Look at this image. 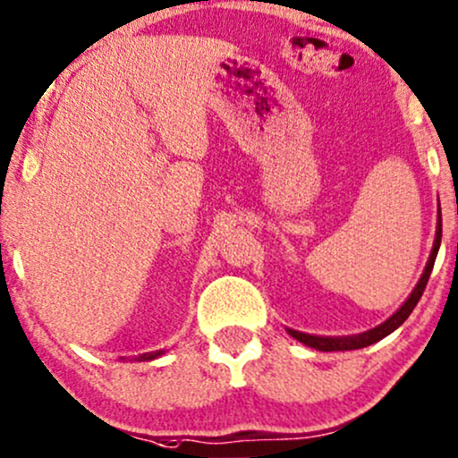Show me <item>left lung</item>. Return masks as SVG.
Here are the masks:
<instances>
[{
	"label": "left lung",
	"mask_w": 458,
	"mask_h": 458,
	"mask_svg": "<svg viewBox=\"0 0 458 458\" xmlns=\"http://www.w3.org/2000/svg\"><path fill=\"white\" fill-rule=\"evenodd\" d=\"M439 242H442V221L437 223L436 243H433L429 263H427L423 276H420V280L417 284V288L412 290V294L408 296L406 302L397 309V311L387 319V322H383L381 326H377V328H372L368 332H361V335H358V336H313V335H305V332H299V330H288V332L296 338V341L305 343L307 347L318 349V352H349V349H361V347L372 345V343L381 341V338L391 335L395 328H400V326L408 319V316L412 313V309L417 307V302L420 301V296H423V293H425L427 282H429L433 263H436V257L439 250Z\"/></svg>",
	"instance_id": "left-lung-1"
}]
</instances>
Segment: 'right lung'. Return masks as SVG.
Returning a JSON list of instances; mask_svg holds the SVG:
<instances>
[{
    "label": "right lung",
    "mask_w": 458,
    "mask_h": 458,
    "mask_svg": "<svg viewBox=\"0 0 458 458\" xmlns=\"http://www.w3.org/2000/svg\"><path fill=\"white\" fill-rule=\"evenodd\" d=\"M157 355H162V352H157V353H149V355H142V358L140 360H153V358H157Z\"/></svg>",
    "instance_id": "right-lung-1"
}]
</instances>
